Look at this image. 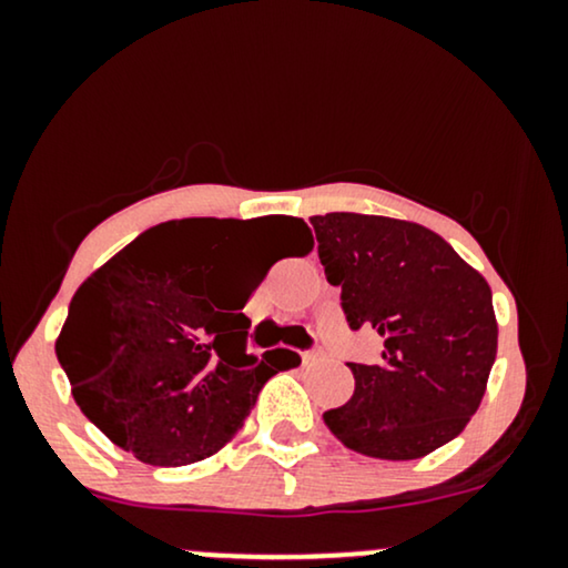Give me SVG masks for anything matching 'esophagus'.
Segmentation results:
<instances>
[{
  "label": "esophagus",
  "mask_w": 568,
  "mask_h": 568,
  "mask_svg": "<svg viewBox=\"0 0 568 568\" xmlns=\"http://www.w3.org/2000/svg\"><path fill=\"white\" fill-rule=\"evenodd\" d=\"M321 357H323L321 349H310V352H304L302 361H304V363H315V361H321Z\"/></svg>",
  "instance_id": "esophagus-1"
}]
</instances>
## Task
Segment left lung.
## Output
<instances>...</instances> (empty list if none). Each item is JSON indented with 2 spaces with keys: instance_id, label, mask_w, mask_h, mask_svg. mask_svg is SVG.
<instances>
[{
  "instance_id": "1",
  "label": "left lung",
  "mask_w": 568,
  "mask_h": 568,
  "mask_svg": "<svg viewBox=\"0 0 568 568\" xmlns=\"http://www.w3.org/2000/svg\"><path fill=\"white\" fill-rule=\"evenodd\" d=\"M317 256L352 331L374 328L379 363H347L355 393L323 419L376 459H419L467 427L497 357L491 288L440 234L414 221L312 216Z\"/></svg>"
}]
</instances>
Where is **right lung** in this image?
I'll use <instances>...</instances> for the list:
<instances>
[{
	"label": "right lung",
	"mask_w": 568,
	"mask_h": 568,
	"mask_svg": "<svg viewBox=\"0 0 568 568\" xmlns=\"http://www.w3.org/2000/svg\"><path fill=\"white\" fill-rule=\"evenodd\" d=\"M296 253L312 251L302 219H272ZM232 219L152 226L77 288L55 355L77 406L114 446L154 467L207 459L243 427L283 349L247 355L243 306L262 277L226 291Z\"/></svg>",
	"instance_id": "right-lung-1"
}]
</instances>
